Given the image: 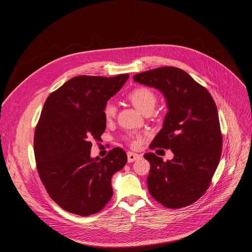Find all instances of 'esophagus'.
Segmentation results:
<instances>
[{
  "instance_id": "34e87169",
  "label": "esophagus",
  "mask_w": 252,
  "mask_h": 252,
  "mask_svg": "<svg viewBox=\"0 0 252 252\" xmlns=\"http://www.w3.org/2000/svg\"><path fill=\"white\" fill-rule=\"evenodd\" d=\"M140 157H139V155H137V154H133V153H127V161L128 162H132V161H134V160H136L137 158H139Z\"/></svg>"
}]
</instances>
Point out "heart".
I'll use <instances>...</instances> for the list:
<instances>
[{
	"instance_id": "1",
	"label": "heart",
	"mask_w": 252,
	"mask_h": 252,
	"mask_svg": "<svg viewBox=\"0 0 252 252\" xmlns=\"http://www.w3.org/2000/svg\"><path fill=\"white\" fill-rule=\"evenodd\" d=\"M127 99L136 107V110L146 115L147 113L154 111L158 101V96L156 93L148 87H137L127 94ZM102 113L106 121H112L117 115L116 104L113 101H107L103 106ZM141 138L140 135L130 134L127 136V139L134 147L139 145Z\"/></svg>"
}]
</instances>
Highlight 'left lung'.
Masks as SVG:
<instances>
[{"instance_id":"left-lung-1","label":"left lung","mask_w":252,"mask_h":252,"mask_svg":"<svg viewBox=\"0 0 252 252\" xmlns=\"http://www.w3.org/2000/svg\"><path fill=\"white\" fill-rule=\"evenodd\" d=\"M133 81L162 93L168 112L150 148L170 149L174 157L163 161L154 153L148 188L168 208L188 206L207 190L218 168L222 147L218 107L208 91L185 70L162 66L133 76Z\"/></svg>"}]
</instances>
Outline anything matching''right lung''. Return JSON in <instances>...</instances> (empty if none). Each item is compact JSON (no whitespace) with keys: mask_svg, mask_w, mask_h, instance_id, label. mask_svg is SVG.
I'll list each match as a JSON object with an SVG mask.
<instances>
[{"mask_svg":"<svg viewBox=\"0 0 252 252\" xmlns=\"http://www.w3.org/2000/svg\"><path fill=\"white\" fill-rule=\"evenodd\" d=\"M127 79V74L75 77L45 101L34 130L35 162L49 195L68 212L89 217L113 196L112 176L126 165V154L115 148L93 158L91 149L105 129L104 104Z\"/></svg>","mask_w":252,"mask_h":252,"instance_id":"obj_1","label":"right lung"}]
</instances>
